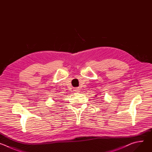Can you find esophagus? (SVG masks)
<instances>
[{
	"label": "esophagus",
	"mask_w": 152,
	"mask_h": 152,
	"mask_svg": "<svg viewBox=\"0 0 152 152\" xmlns=\"http://www.w3.org/2000/svg\"><path fill=\"white\" fill-rule=\"evenodd\" d=\"M74 91L76 93H79L80 91V89L79 88H74Z\"/></svg>",
	"instance_id": "1"
}]
</instances>
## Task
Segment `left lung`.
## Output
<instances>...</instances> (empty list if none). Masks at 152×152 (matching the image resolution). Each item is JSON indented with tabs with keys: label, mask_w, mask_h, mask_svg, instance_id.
Listing matches in <instances>:
<instances>
[{
	"label": "left lung",
	"mask_w": 152,
	"mask_h": 152,
	"mask_svg": "<svg viewBox=\"0 0 152 152\" xmlns=\"http://www.w3.org/2000/svg\"><path fill=\"white\" fill-rule=\"evenodd\" d=\"M96 96H97V95H96Z\"/></svg>",
	"instance_id": "obj_1"
}]
</instances>
